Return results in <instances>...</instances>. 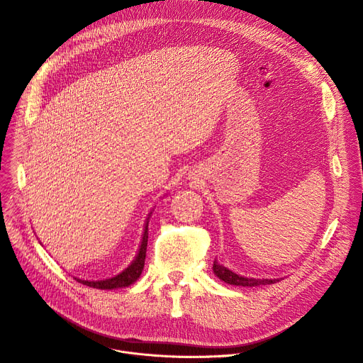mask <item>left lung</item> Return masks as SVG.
<instances>
[{
    "label": "left lung",
    "instance_id": "left-lung-1",
    "mask_svg": "<svg viewBox=\"0 0 363 363\" xmlns=\"http://www.w3.org/2000/svg\"><path fill=\"white\" fill-rule=\"evenodd\" d=\"M213 272L214 274L222 279L223 281L235 286H260V284H272L279 281V279H252V277H245L240 274H236L235 272L229 270L223 264L214 262L213 263Z\"/></svg>",
    "mask_w": 363,
    "mask_h": 363
}]
</instances>
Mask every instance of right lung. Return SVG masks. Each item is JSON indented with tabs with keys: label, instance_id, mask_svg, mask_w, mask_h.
I'll return each mask as SVG.
<instances>
[{
	"label": "right lung",
	"instance_id": "right-lung-1",
	"mask_svg": "<svg viewBox=\"0 0 363 363\" xmlns=\"http://www.w3.org/2000/svg\"><path fill=\"white\" fill-rule=\"evenodd\" d=\"M147 239H149V228L146 225V230H144L143 242H141L137 257L134 259V262L124 272H121L116 277H111V279H107V280H99V281H89V280H80L79 279V281L83 283V284H87L90 287H96V289H117V287L130 286L131 283H134L140 277V274L143 272L144 260H146V252H147Z\"/></svg>",
	"mask_w": 363,
	"mask_h": 363
}]
</instances>
